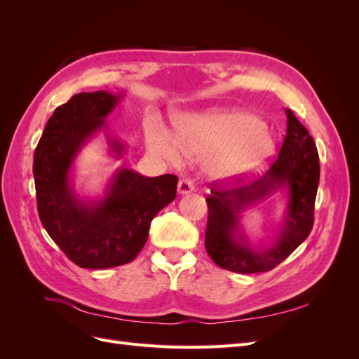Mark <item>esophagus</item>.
I'll return each mask as SVG.
<instances>
[{
  "label": "esophagus",
  "mask_w": 359,
  "mask_h": 359,
  "mask_svg": "<svg viewBox=\"0 0 359 359\" xmlns=\"http://www.w3.org/2000/svg\"><path fill=\"white\" fill-rule=\"evenodd\" d=\"M193 191H194V184H193L191 180H189V178L180 180V182H178V193L181 194V196H184V194L193 193Z\"/></svg>",
  "instance_id": "1"
}]
</instances>
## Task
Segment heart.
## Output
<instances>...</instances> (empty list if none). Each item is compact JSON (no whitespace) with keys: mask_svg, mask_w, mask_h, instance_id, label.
Instances as JSON below:
<instances>
[{"mask_svg":"<svg viewBox=\"0 0 359 359\" xmlns=\"http://www.w3.org/2000/svg\"><path fill=\"white\" fill-rule=\"evenodd\" d=\"M145 140L151 153L175 166L184 156L211 153L205 170L215 181H236L262 172L277 151L264 119L245 111L181 114L175 118V136L153 121L147 126Z\"/></svg>","mask_w":359,"mask_h":359,"instance_id":"b5f03b06","label":"heart"}]
</instances>
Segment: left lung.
Returning <instances> with one entry per match:
<instances>
[{"label":"left lung","mask_w":359,"mask_h":359,"mask_svg":"<svg viewBox=\"0 0 359 359\" xmlns=\"http://www.w3.org/2000/svg\"><path fill=\"white\" fill-rule=\"evenodd\" d=\"M285 114L286 137L278 158L265 175L240 189L214 187L206 198L205 248L217 265L232 273L255 274L276 268L306 241L313 227L320 173L318 149L293 112L285 109ZM276 192H281L285 199L280 224L273 241H259L255 246L241 222L243 212Z\"/></svg>","instance_id":"obj_1"}]
</instances>
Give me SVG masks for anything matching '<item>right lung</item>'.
<instances>
[{"mask_svg":"<svg viewBox=\"0 0 359 359\" xmlns=\"http://www.w3.org/2000/svg\"><path fill=\"white\" fill-rule=\"evenodd\" d=\"M123 99L124 93L107 91L73 95L52 114L36 148L32 173L41 224L81 268L132 262L148 240L151 222L177 198L175 175L148 178L128 168H118L99 196L76 191V158L94 137L103 133L115 160L127 153L106 123Z\"/></svg>","mask_w":359,"mask_h":359,"instance_id":"1","label":"right lung"}]
</instances>
